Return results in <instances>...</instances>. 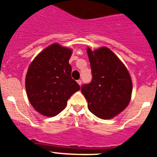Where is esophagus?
<instances>
[{
	"label": "esophagus",
	"instance_id": "obj_1",
	"mask_svg": "<svg viewBox=\"0 0 157 157\" xmlns=\"http://www.w3.org/2000/svg\"><path fill=\"white\" fill-rule=\"evenodd\" d=\"M77 83H78L80 86H81V84H82V81H81V80H78V81H77Z\"/></svg>",
	"mask_w": 157,
	"mask_h": 157
}]
</instances>
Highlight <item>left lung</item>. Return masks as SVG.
Returning a JSON list of instances; mask_svg holds the SVG:
<instances>
[{
	"label": "left lung",
	"instance_id": "1",
	"mask_svg": "<svg viewBox=\"0 0 157 157\" xmlns=\"http://www.w3.org/2000/svg\"><path fill=\"white\" fill-rule=\"evenodd\" d=\"M92 80L81 86L88 108L101 119L116 117L128 106L132 94V81L128 70L107 47L87 49Z\"/></svg>",
	"mask_w": 157,
	"mask_h": 157
}]
</instances>
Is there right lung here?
<instances>
[{"mask_svg": "<svg viewBox=\"0 0 157 157\" xmlns=\"http://www.w3.org/2000/svg\"><path fill=\"white\" fill-rule=\"evenodd\" d=\"M71 50L53 44L42 50L28 67L25 85L36 111L54 117L66 107L68 98L81 87L71 78L68 61Z\"/></svg>", "mask_w": 157, "mask_h": 157, "instance_id": "1", "label": "right lung"}]
</instances>
